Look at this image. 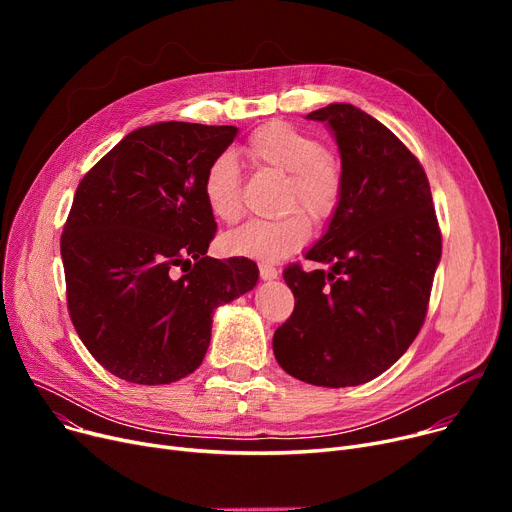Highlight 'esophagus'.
<instances>
[{
    "label": "esophagus",
    "instance_id": "obj_1",
    "mask_svg": "<svg viewBox=\"0 0 512 512\" xmlns=\"http://www.w3.org/2000/svg\"><path fill=\"white\" fill-rule=\"evenodd\" d=\"M259 276L263 280H274L280 276V270L274 263H259Z\"/></svg>",
    "mask_w": 512,
    "mask_h": 512
}]
</instances>
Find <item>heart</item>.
Returning a JSON list of instances; mask_svg holds the SVG:
<instances>
[{
    "label": "heart",
    "mask_w": 512,
    "mask_h": 512,
    "mask_svg": "<svg viewBox=\"0 0 512 512\" xmlns=\"http://www.w3.org/2000/svg\"><path fill=\"white\" fill-rule=\"evenodd\" d=\"M245 153L257 168L286 174L282 205L290 207L274 220H251L228 232L224 249L236 257L278 259L301 249L311 236V220L326 222L336 213L344 174L338 161L313 134L286 122L259 126L245 143ZM201 193L209 213L218 222L232 224L242 213V180L236 159L230 153L215 155L201 180ZM303 204L308 211L294 208Z\"/></svg>",
    "instance_id": "b5f03b06"
}]
</instances>
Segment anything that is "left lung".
Here are the masks:
<instances>
[{
  "label": "left lung",
  "instance_id": "obj_1",
  "mask_svg": "<svg viewBox=\"0 0 512 512\" xmlns=\"http://www.w3.org/2000/svg\"><path fill=\"white\" fill-rule=\"evenodd\" d=\"M307 118L334 132L344 193L328 232L305 255L332 270H284L294 311L274 334V355L307 384L359 386L394 365L419 334L442 232L425 170L392 130L351 103Z\"/></svg>",
  "mask_w": 512,
  "mask_h": 512
}]
</instances>
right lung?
Masks as SVG:
<instances>
[{
	"instance_id": "1",
	"label": "right lung",
	"mask_w": 512,
	"mask_h": 512,
	"mask_svg": "<svg viewBox=\"0 0 512 512\" xmlns=\"http://www.w3.org/2000/svg\"><path fill=\"white\" fill-rule=\"evenodd\" d=\"M236 132L191 122L137 128L76 188L60 240L68 311L87 351L120 380L186 378L203 363L215 307L257 284L255 261L205 255L218 224L203 172Z\"/></svg>"
}]
</instances>
